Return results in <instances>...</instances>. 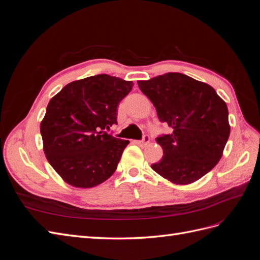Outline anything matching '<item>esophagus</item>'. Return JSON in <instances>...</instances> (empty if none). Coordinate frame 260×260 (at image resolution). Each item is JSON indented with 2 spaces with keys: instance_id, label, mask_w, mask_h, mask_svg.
Segmentation results:
<instances>
[{
  "instance_id": "1",
  "label": "esophagus",
  "mask_w": 260,
  "mask_h": 260,
  "mask_svg": "<svg viewBox=\"0 0 260 260\" xmlns=\"http://www.w3.org/2000/svg\"><path fill=\"white\" fill-rule=\"evenodd\" d=\"M148 142H149V137L147 135H145L141 141H136V144H138L140 146H145L148 144Z\"/></svg>"
}]
</instances>
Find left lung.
<instances>
[{"label":"left lung","mask_w":260,"mask_h":260,"mask_svg":"<svg viewBox=\"0 0 260 260\" xmlns=\"http://www.w3.org/2000/svg\"><path fill=\"white\" fill-rule=\"evenodd\" d=\"M138 84L154 104L159 121L171 130L156 138L164 156L152 169L176 184L205 176L221 158L230 136L225 102L209 84L180 73Z\"/></svg>","instance_id":"1"}]
</instances>
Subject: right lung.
I'll return each instance as SVG.
<instances>
[{
	"label": "right lung",
	"mask_w": 260,
	"mask_h": 260,
	"mask_svg": "<svg viewBox=\"0 0 260 260\" xmlns=\"http://www.w3.org/2000/svg\"><path fill=\"white\" fill-rule=\"evenodd\" d=\"M132 81L105 74L65 85L51 99L40 125L43 149L55 171L76 187H93L111 177L128 140L107 131Z\"/></svg>",
	"instance_id": "obj_1"
}]
</instances>
